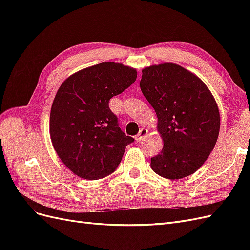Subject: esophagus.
Segmentation results:
<instances>
[{
  "label": "esophagus",
  "mask_w": 250,
  "mask_h": 250,
  "mask_svg": "<svg viewBox=\"0 0 250 250\" xmlns=\"http://www.w3.org/2000/svg\"><path fill=\"white\" fill-rule=\"evenodd\" d=\"M147 133H148V130L145 129V128H142V129H141L140 132H139V134L137 135V137H135V141H137V142H141L144 138L146 137Z\"/></svg>",
  "instance_id": "obj_1"
}]
</instances>
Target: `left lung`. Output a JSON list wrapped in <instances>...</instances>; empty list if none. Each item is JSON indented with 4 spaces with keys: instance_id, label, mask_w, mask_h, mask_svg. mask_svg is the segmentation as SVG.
I'll return each mask as SVG.
<instances>
[{
    "instance_id": "8db88e82",
    "label": "left lung",
    "mask_w": 250,
    "mask_h": 250,
    "mask_svg": "<svg viewBox=\"0 0 250 250\" xmlns=\"http://www.w3.org/2000/svg\"><path fill=\"white\" fill-rule=\"evenodd\" d=\"M140 86L157 116L164 140L162 152L151 158V168L168 179L197 171L218 140L220 113L215 98L195 74L175 63L142 70Z\"/></svg>"
}]
</instances>
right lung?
<instances>
[{
	"mask_svg": "<svg viewBox=\"0 0 250 250\" xmlns=\"http://www.w3.org/2000/svg\"><path fill=\"white\" fill-rule=\"evenodd\" d=\"M138 72L116 62L86 67L58 88L50 113V137L57 155L77 176L95 180L117 169L126 135L109 108V100L129 87Z\"/></svg>",
	"mask_w": 250,
	"mask_h": 250,
	"instance_id": "1",
	"label": "right lung"
}]
</instances>
